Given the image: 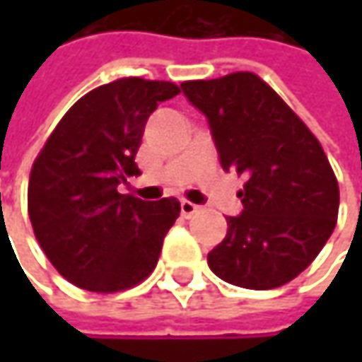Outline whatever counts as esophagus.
Segmentation results:
<instances>
[{"mask_svg":"<svg viewBox=\"0 0 362 362\" xmlns=\"http://www.w3.org/2000/svg\"><path fill=\"white\" fill-rule=\"evenodd\" d=\"M199 211V205L191 202H181V216L183 217H193Z\"/></svg>","mask_w":362,"mask_h":362,"instance_id":"obj_1","label":"esophagus"}]
</instances>
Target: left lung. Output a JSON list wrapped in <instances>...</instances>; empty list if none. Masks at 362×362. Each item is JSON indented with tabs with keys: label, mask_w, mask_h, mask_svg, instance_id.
<instances>
[{
	"label": "left lung",
	"mask_w": 362,
	"mask_h": 362,
	"mask_svg": "<svg viewBox=\"0 0 362 362\" xmlns=\"http://www.w3.org/2000/svg\"><path fill=\"white\" fill-rule=\"evenodd\" d=\"M181 88L207 117L221 167L247 177L238 193L243 211L228 217L209 268L250 290L284 286L313 264L337 226L339 183L322 146L254 72Z\"/></svg>",
	"instance_id": "8db88e82"
}]
</instances>
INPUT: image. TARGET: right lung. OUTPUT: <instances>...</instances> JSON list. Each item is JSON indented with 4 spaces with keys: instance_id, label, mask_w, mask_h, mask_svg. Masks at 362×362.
Masks as SVG:
<instances>
[{
    "instance_id": "right-lung-1",
    "label": "right lung",
    "mask_w": 362,
    "mask_h": 362,
    "mask_svg": "<svg viewBox=\"0 0 362 362\" xmlns=\"http://www.w3.org/2000/svg\"><path fill=\"white\" fill-rule=\"evenodd\" d=\"M179 92L173 82L143 78L98 86L64 115L35 157L28 185L35 240L78 288L120 292L155 270L181 205L117 187L141 173L134 157L146 120Z\"/></svg>"
}]
</instances>
